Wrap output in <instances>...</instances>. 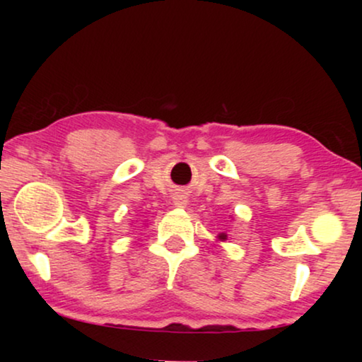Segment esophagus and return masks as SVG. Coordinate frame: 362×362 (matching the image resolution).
<instances>
[{
  "instance_id": "obj_1",
  "label": "esophagus",
  "mask_w": 362,
  "mask_h": 362,
  "mask_svg": "<svg viewBox=\"0 0 362 362\" xmlns=\"http://www.w3.org/2000/svg\"><path fill=\"white\" fill-rule=\"evenodd\" d=\"M173 202H175V206H176V207H186V204H187V199H186V196H182V194H176V196H175V199H173Z\"/></svg>"
}]
</instances>
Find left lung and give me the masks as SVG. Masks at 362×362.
Wrapping results in <instances>:
<instances>
[{
  "label": "left lung",
  "mask_w": 362,
  "mask_h": 362,
  "mask_svg": "<svg viewBox=\"0 0 362 362\" xmlns=\"http://www.w3.org/2000/svg\"><path fill=\"white\" fill-rule=\"evenodd\" d=\"M217 239H219L221 242H224V240H227V234H224V232H221V234L217 235Z\"/></svg>",
  "instance_id": "8db88e82"
}]
</instances>
